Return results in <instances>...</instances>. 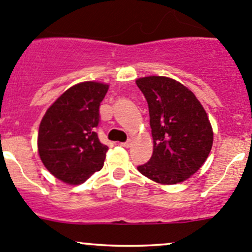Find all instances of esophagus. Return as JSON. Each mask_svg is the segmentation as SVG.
Listing matches in <instances>:
<instances>
[{"label": "esophagus", "instance_id": "esophagus-1", "mask_svg": "<svg viewBox=\"0 0 252 252\" xmlns=\"http://www.w3.org/2000/svg\"><path fill=\"white\" fill-rule=\"evenodd\" d=\"M121 146H123V147H126V148H129L131 146V140H128L126 142H122Z\"/></svg>", "mask_w": 252, "mask_h": 252}]
</instances>
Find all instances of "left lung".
<instances>
[{
    "instance_id": "1",
    "label": "left lung",
    "mask_w": 252,
    "mask_h": 252,
    "mask_svg": "<svg viewBox=\"0 0 252 252\" xmlns=\"http://www.w3.org/2000/svg\"><path fill=\"white\" fill-rule=\"evenodd\" d=\"M148 103L153 154L137 170L160 184L187 181L208 158L213 129L195 94L176 80L147 76L136 80Z\"/></svg>"
}]
</instances>
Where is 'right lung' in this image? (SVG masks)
<instances>
[{
	"label": "right lung",
	"mask_w": 252,
	"mask_h": 252,
	"mask_svg": "<svg viewBox=\"0 0 252 252\" xmlns=\"http://www.w3.org/2000/svg\"><path fill=\"white\" fill-rule=\"evenodd\" d=\"M109 85L77 84L49 107L40 122L38 153L44 166L60 181L81 184L100 171L109 147L98 139L99 106Z\"/></svg>",
	"instance_id": "1"
}]
</instances>
